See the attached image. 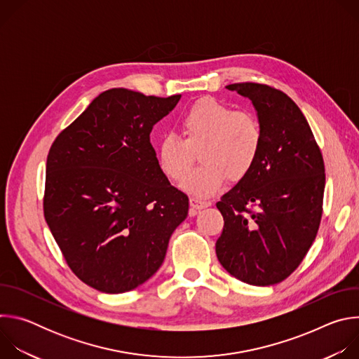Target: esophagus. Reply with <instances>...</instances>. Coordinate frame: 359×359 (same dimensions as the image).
Masks as SVG:
<instances>
[{
  "mask_svg": "<svg viewBox=\"0 0 359 359\" xmlns=\"http://www.w3.org/2000/svg\"><path fill=\"white\" fill-rule=\"evenodd\" d=\"M209 206H212L210 201L198 200V198H196V197H191V198H190V208H193V209H196V210L206 209V208H209Z\"/></svg>",
  "mask_w": 359,
  "mask_h": 359,
  "instance_id": "1",
  "label": "esophagus"
}]
</instances>
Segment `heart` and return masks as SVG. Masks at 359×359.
Here are the masks:
<instances>
[{"instance_id":"1","label":"heart","mask_w":359,"mask_h":359,"mask_svg":"<svg viewBox=\"0 0 359 359\" xmlns=\"http://www.w3.org/2000/svg\"><path fill=\"white\" fill-rule=\"evenodd\" d=\"M182 137L166 135L158 144L161 170L180 182L201 150L203 165L182 183V189L197 197H209L230 179L244 180L259 159L262 128L251 114L233 111L215 97H201L179 121Z\"/></svg>"}]
</instances>
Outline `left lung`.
<instances>
[{"mask_svg": "<svg viewBox=\"0 0 359 359\" xmlns=\"http://www.w3.org/2000/svg\"><path fill=\"white\" fill-rule=\"evenodd\" d=\"M226 88L251 100L263 137L250 175L216 204L224 219L216 254L240 281L273 285L299 266L316 240L324 159L309 122L284 92L252 82Z\"/></svg>", "mask_w": 359, "mask_h": 359, "instance_id": "obj_1", "label": "left lung"}]
</instances>
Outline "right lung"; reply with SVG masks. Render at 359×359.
Wrapping results in <instances>:
<instances>
[{
	"label": "right lung",
	"mask_w": 359,
	"mask_h": 359,
	"mask_svg": "<svg viewBox=\"0 0 359 359\" xmlns=\"http://www.w3.org/2000/svg\"><path fill=\"white\" fill-rule=\"evenodd\" d=\"M179 99L105 90L49 149L46 224L69 269L97 291L121 294L147 281L187 217V196L170 184L150 143L153 125Z\"/></svg>",
	"instance_id": "1"
}]
</instances>
